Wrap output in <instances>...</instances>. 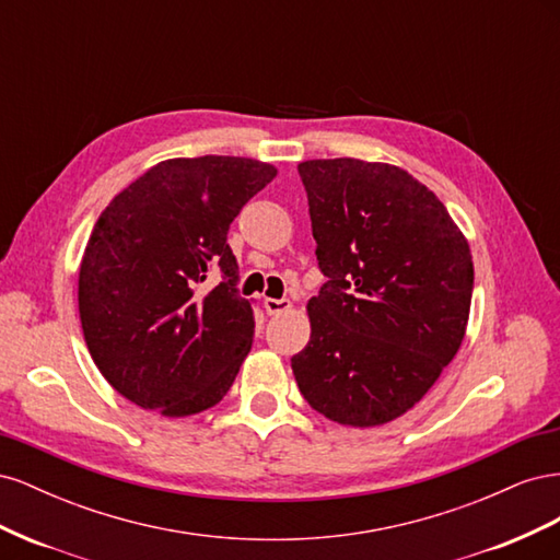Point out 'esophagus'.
Listing matches in <instances>:
<instances>
[{"instance_id": "34e87169", "label": "esophagus", "mask_w": 560, "mask_h": 560, "mask_svg": "<svg viewBox=\"0 0 560 560\" xmlns=\"http://www.w3.org/2000/svg\"><path fill=\"white\" fill-rule=\"evenodd\" d=\"M264 308L268 315H282L292 308L290 299H264Z\"/></svg>"}]
</instances>
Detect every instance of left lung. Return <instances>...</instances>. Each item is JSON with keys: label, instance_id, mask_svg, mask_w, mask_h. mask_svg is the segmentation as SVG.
<instances>
[{"label": "left lung", "instance_id": "8db88e82", "mask_svg": "<svg viewBox=\"0 0 560 560\" xmlns=\"http://www.w3.org/2000/svg\"><path fill=\"white\" fill-rule=\"evenodd\" d=\"M317 261L311 341L292 358L317 413L376 428L425 397L465 338L469 243L425 184L360 159L299 163Z\"/></svg>", "mask_w": 560, "mask_h": 560}]
</instances>
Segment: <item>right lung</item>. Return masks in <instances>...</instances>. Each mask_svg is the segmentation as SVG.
Instances as JSON below:
<instances>
[{
    "label": "right lung",
    "instance_id": "right-lung-1",
    "mask_svg": "<svg viewBox=\"0 0 560 560\" xmlns=\"http://www.w3.org/2000/svg\"><path fill=\"white\" fill-rule=\"evenodd\" d=\"M278 167L241 156L167 159L97 217L79 268V317L100 374L165 418L224 399L254 338L229 226ZM212 267L225 280L199 287Z\"/></svg>",
    "mask_w": 560,
    "mask_h": 560
}]
</instances>
